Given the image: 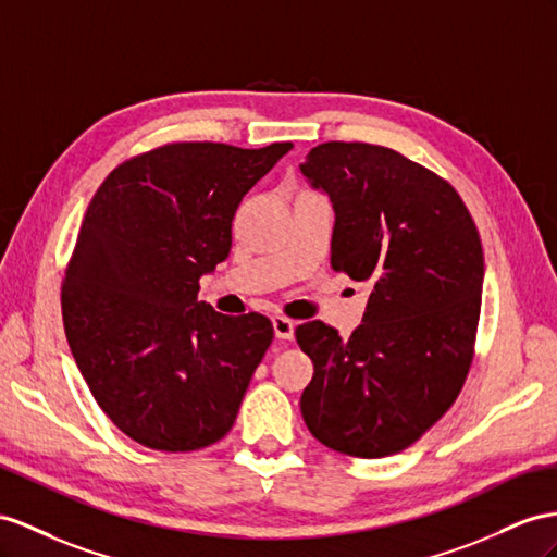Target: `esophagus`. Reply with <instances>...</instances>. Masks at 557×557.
I'll return each instance as SVG.
<instances>
[{"instance_id": "esophagus-1", "label": "esophagus", "mask_w": 557, "mask_h": 557, "mask_svg": "<svg viewBox=\"0 0 557 557\" xmlns=\"http://www.w3.org/2000/svg\"><path fill=\"white\" fill-rule=\"evenodd\" d=\"M273 330H275V336H277V338L287 341V338L294 336V320L284 318V315H275V318H273Z\"/></svg>"}]
</instances>
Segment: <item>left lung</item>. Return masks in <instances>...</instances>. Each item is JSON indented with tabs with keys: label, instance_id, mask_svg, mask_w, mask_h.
I'll list each match as a JSON object with an SVG mask.
<instances>
[{
	"label": "left lung",
	"instance_id": "left-lung-1",
	"mask_svg": "<svg viewBox=\"0 0 557 557\" xmlns=\"http://www.w3.org/2000/svg\"><path fill=\"white\" fill-rule=\"evenodd\" d=\"M304 176L332 197V265L372 284L348 338L322 320L296 326L315 374L301 395L312 437L381 459L433 428L475 355L484 256L454 185L397 150L362 140L312 148Z\"/></svg>",
	"mask_w": 557,
	"mask_h": 557
}]
</instances>
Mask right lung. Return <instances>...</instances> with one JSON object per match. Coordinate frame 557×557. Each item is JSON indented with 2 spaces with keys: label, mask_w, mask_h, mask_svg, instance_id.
Masks as SVG:
<instances>
[{
  "label": "right lung",
  "mask_w": 557,
  "mask_h": 557,
  "mask_svg": "<svg viewBox=\"0 0 557 557\" xmlns=\"http://www.w3.org/2000/svg\"><path fill=\"white\" fill-rule=\"evenodd\" d=\"M292 148L164 143L112 169L84 213L61 284L67 346L138 445L195 451L233 428L273 322L197 301L199 277L227 259L242 197Z\"/></svg>",
  "instance_id": "right-lung-1"
}]
</instances>
